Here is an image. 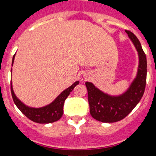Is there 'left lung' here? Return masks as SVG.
<instances>
[{
    "instance_id": "1",
    "label": "left lung",
    "mask_w": 156,
    "mask_h": 156,
    "mask_svg": "<svg viewBox=\"0 0 156 156\" xmlns=\"http://www.w3.org/2000/svg\"><path fill=\"white\" fill-rule=\"evenodd\" d=\"M138 55V68L129 87L118 95L105 93L90 82H86L90 113L96 120L102 122H115L126 116L135 108L144 94L147 76V59L137 37L126 30Z\"/></svg>"
}]
</instances>
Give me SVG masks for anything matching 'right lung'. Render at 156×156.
Segmentation results:
<instances>
[{
	"mask_svg": "<svg viewBox=\"0 0 156 156\" xmlns=\"http://www.w3.org/2000/svg\"><path fill=\"white\" fill-rule=\"evenodd\" d=\"M15 56L16 54L14 55L12 58V66H13ZM79 81H76L75 83H73V84H72L68 88H66V90H63L52 102L41 108H33L26 105L24 103L22 102L16 97V94L14 93L12 82H11V91L16 105L30 120L37 123H51L61 119L63 115V106H64L65 101L69 95L70 92L73 90L74 87L77 84H79Z\"/></svg>",
	"mask_w": 156,
	"mask_h": 156,
	"instance_id": "add662e5",
	"label": "right lung"
}]
</instances>
